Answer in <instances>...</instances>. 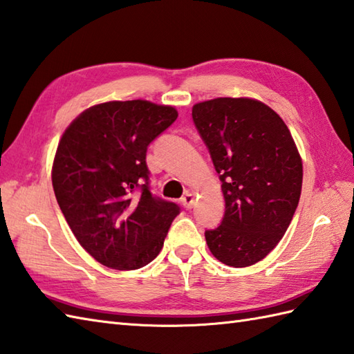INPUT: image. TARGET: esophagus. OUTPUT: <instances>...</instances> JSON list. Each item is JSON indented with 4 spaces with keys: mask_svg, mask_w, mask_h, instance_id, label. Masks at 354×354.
Segmentation results:
<instances>
[{
    "mask_svg": "<svg viewBox=\"0 0 354 354\" xmlns=\"http://www.w3.org/2000/svg\"><path fill=\"white\" fill-rule=\"evenodd\" d=\"M194 201H195V197H194V194H191V192H186L182 197V204L186 209H191L194 206Z\"/></svg>",
    "mask_w": 354,
    "mask_h": 354,
    "instance_id": "esophagus-1",
    "label": "esophagus"
}]
</instances>
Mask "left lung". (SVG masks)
<instances>
[{
	"label": "left lung",
	"instance_id": "8db88e82",
	"mask_svg": "<svg viewBox=\"0 0 354 354\" xmlns=\"http://www.w3.org/2000/svg\"><path fill=\"white\" fill-rule=\"evenodd\" d=\"M192 120L221 180L225 212L207 247L233 268L254 265L283 238L298 206L303 163L283 120L253 98H215Z\"/></svg>",
	"mask_w": 354,
	"mask_h": 354
}]
</instances>
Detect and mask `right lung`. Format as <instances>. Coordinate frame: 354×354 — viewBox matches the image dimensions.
Instances as JSON below:
<instances>
[{
  "label": "right lung",
  "mask_w": 354,
  "mask_h": 354,
  "mask_svg": "<svg viewBox=\"0 0 354 354\" xmlns=\"http://www.w3.org/2000/svg\"><path fill=\"white\" fill-rule=\"evenodd\" d=\"M171 106L145 100L86 109L65 130L53 162V187L69 229L88 253L120 271L160 253L176 203L150 191L147 148L177 120Z\"/></svg>",
  "instance_id": "obj_1"
}]
</instances>
